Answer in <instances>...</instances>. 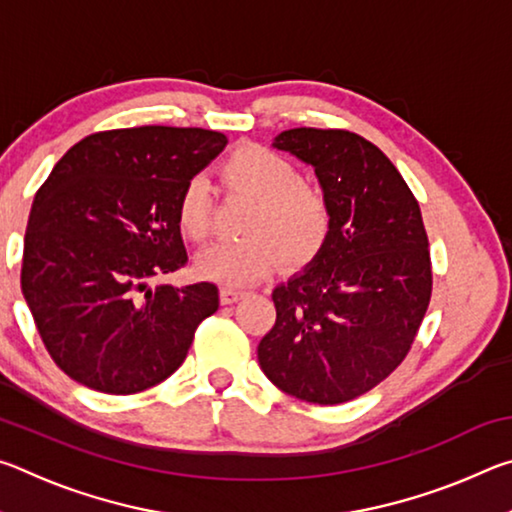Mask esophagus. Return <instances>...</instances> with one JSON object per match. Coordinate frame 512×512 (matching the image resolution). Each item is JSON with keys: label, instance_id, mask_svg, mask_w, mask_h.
I'll list each match as a JSON object with an SVG mask.
<instances>
[{"label": "esophagus", "instance_id": "1", "mask_svg": "<svg viewBox=\"0 0 512 512\" xmlns=\"http://www.w3.org/2000/svg\"><path fill=\"white\" fill-rule=\"evenodd\" d=\"M219 296H221V305H232V302H237V300L244 298V291L223 287V289L219 291Z\"/></svg>", "mask_w": 512, "mask_h": 512}]
</instances>
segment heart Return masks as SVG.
Listing matches in <instances>:
<instances>
[{
	"label": "heart",
	"instance_id": "b5f03b06",
	"mask_svg": "<svg viewBox=\"0 0 512 512\" xmlns=\"http://www.w3.org/2000/svg\"><path fill=\"white\" fill-rule=\"evenodd\" d=\"M223 183L232 192L257 203L244 228L246 239L214 244L196 257V271L207 280L244 287L282 262L302 266L323 250L332 230V205L314 183L302 180L296 164L264 146H241L221 167ZM180 232L205 241L212 230L210 187L192 178L176 205Z\"/></svg>",
	"mask_w": 512,
	"mask_h": 512
}]
</instances>
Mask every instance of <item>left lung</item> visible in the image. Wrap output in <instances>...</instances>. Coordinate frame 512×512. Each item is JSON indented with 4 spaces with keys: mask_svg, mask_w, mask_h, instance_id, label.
Here are the masks:
<instances>
[{
    "mask_svg": "<svg viewBox=\"0 0 512 512\" xmlns=\"http://www.w3.org/2000/svg\"><path fill=\"white\" fill-rule=\"evenodd\" d=\"M314 167L332 205L320 253L273 289L275 325L257 345L264 375L311 404H343L400 366L431 300L420 205L375 144L341 128L275 137Z\"/></svg>",
    "mask_w": 512,
    "mask_h": 512,
    "instance_id": "1",
    "label": "left lung"
}]
</instances>
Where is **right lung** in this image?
Listing matches in <instances>:
<instances>
[{"label": "right lung", "mask_w": 512, "mask_h": 512, "mask_svg": "<svg viewBox=\"0 0 512 512\" xmlns=\"http://www.w3.org/2000/svg\"><path fill=\"white\" fill-rule=\"evenodd\" d=\"M225 144L203 128H117L56 162L31 205L22 293L67 377L131 395L185 361L196 327L219 309V289L149 282L187 264L178 196Z\"/></svg>", "instance_id": "obj_1"}]
</instances>
